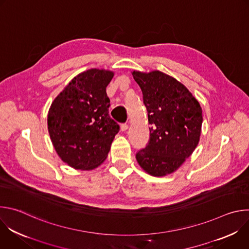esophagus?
Returning <instances> with one entry per match:
<instances>
[{"label":"esophagus","mask_w":249,"mask_h":249,"mask_svg":"<svg viewBox=\"0 0 249 249\" xmlns=\"http://www.w3.org/2000/svg\"><path fill=\"white\" fill-rule=\"evenodd\" d=\"M127 129H128V124H127V123H123V124H121V131L125 132Z\"/></svg>","instance_id":"obj_1"}]
</instances>
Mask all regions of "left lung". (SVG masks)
Listing matches in <instances>:
<instances>
[{
    "label": "left lung",
    "instance_id": "1",
    "mask_svg": "<svg viewBox=\"0 0 249 249\" xmlns=\"http://www.w3.org/2000/svg\"><path fill=\"white\" fill-rule=\"evenodd\" d=\"M143 92L148 111L150 140L136 154L138 163L153 176L175 171L199 143L202 109L192 93L160 71L132 73Z\"/></svg>",
    "mask_w": 249,
    "mask_h": 249
}]
</instances>
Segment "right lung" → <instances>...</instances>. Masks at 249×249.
<instances>
[{
	"label": "right lung",
	"instance_id": "1",
	"mask_svg": "<svg viewBox=\"0 0 249 249\" xmlns=\"http://www.w3.org/2000/svg\"><path fill=\"white\" fill-rule=\"evenodd\" d=\"M110 71L90 69L75 77L54 99L48 131L61 160L76 169H92L108 155L119 125L110 118L106 87Z\"/></svg>",
	"mask_w": 249,
	"mask_h": 249
}]
</instances>
